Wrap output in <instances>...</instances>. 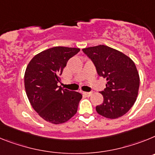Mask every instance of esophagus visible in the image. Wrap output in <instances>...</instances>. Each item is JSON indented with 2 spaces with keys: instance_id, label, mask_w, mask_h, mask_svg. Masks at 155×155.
<instances>
[{
  "instance_id": "1",
  "label": "esophagus",
  "mask_w": 155,
  "mask_h": 155,
  "mask_svg": "<svg viewBox=\"0 0 155 155\" xmlns=\"http://www.w3.org/2000/svg\"><path fill=\"white\" fill-rule=\"evenodd\" d=\"M83 94L87 97H91L93 94V92H83Z\"/></svg>"
}]
</instances>
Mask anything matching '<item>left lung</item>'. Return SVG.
Returning <instances> with one entry per match:
<instances>
[{
  "label": "left lung",
  "mask_w": 155,
  "mask_h": 155,
  "mask_svg": "<svg viewBox=\"0 0 155 155\" xmlns=\"http://www.w3.org/2000/svg\"><path fill=\"white\" fill-rule=\"evenodd\" d=\"M83 51L92 60L98 75L107 83L101 104L96 107L99 115L111 119L124 115L137 100L140 76L135 63L127 55L105 45L84 48Z\"/></svg>",
  "instance_id": "1"
}]
</instances>
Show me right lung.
<instances>
[{"mask_svg": "<svg viewBox=\"0 0 155 155\" xmlns=\"http://www.w3.org/2000/svg\"><path fill=\"white\" fill-rule=\"evenodd\" d=\"M79 48L54 47L35 55L24 76L26 95L33 109L53 124H61L76 115L82 94L58 86L68 61Z\"/></svg>", "mask_w": 155, "mask_h": 155, "instance_id": "obj_1", "label": "right lung"}]
</instances>
